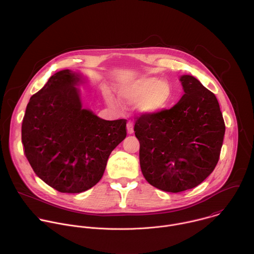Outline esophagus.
<instances>
[{"instance_id":"34e87169","label":"esophagus","mask_w":254,"mask_h":254,"mask_svg":"<svg viewBox=\"0 0 254 254\" xmlns=\"http://www.w3.org/2000/svg\"><path fill=\"white\" fill-rule=\"evenodd\" d=\"M127 132L128 134H133V122L128 121L127 123Z\"/></svg>"}]
</instances>
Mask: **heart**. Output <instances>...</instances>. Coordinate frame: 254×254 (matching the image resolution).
I'll return each mask as SVG.
<instances>
[{"mask_svg":"<svg viewBox=\"0 0 254 254\" xmlns=\"http://www.w3.org/2000/svg\"><path fill=\"white\" fill-rule=\"evenodd\" d=\"M118 95L125 101L137 100L136 108L145 114H155L164 109L172 98L168 82L154 77H141L122 86ZM109 104H113L111 100Z\"/></svg>","mask_w":254,"mask_h":254,"instance_id":"obj_1","label":"heart"}]
</instances>
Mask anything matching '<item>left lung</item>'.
Instances as JSON below:
<instances>
[{
	"mask_svg": "<svg viewBox=\"0 0 254 254\" xmlns=\"http://www.w3.org/2000/svg\"><path fill=\"white\" fill-rule=\"evenodd\" d=\"M180 81L181 100L171 109L141 114L134 127L145 180L169 192L192 189L212 173L225 135L215 95L193 76Z\"/></svg>",
	"mask_w": 254,
	"mask_h": 254,
	"instance_id": "1",
	"label": "left lung"
}]
</instances>
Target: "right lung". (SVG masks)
Instances as JSON below:
<instances>
[{
	"label": "right lung",
	"instance_id": "1",
	"mask_svg": "<svg viewBox=\"0 0 254 254\" xmlns=\"http://www.w3.org/2000/svg\"><path fill=\"white\" fill-rule=\"evenodd\" d=\"M81 76L64 69L34 94L21 126L24 153L37 176L61 192L78 193L104 175L109 154L126 138V119L105 120L82 109Z\"/></svg>",
	"mask_w": 254,
	"mask_h": 254
}]
</instances>
